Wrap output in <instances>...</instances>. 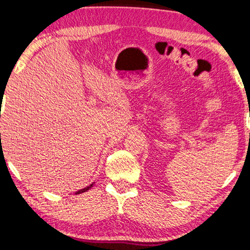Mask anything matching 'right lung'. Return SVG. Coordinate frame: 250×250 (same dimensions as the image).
Masks as SVG:
<instances>
[{
  "mask_svg": "<svg viewBox=\"0 0 250 250\" xmlns=\"http://www.w3.org/2000/svg\"><path fill=\"white\" fill-rule=\"evenodd\" d=\"M92 185H94V184H91V185H89V186H86V188H82V190L77 191V192H76V194H78V193H83V192H85V191H87V190H89V188H92Z\"/></svg>",
  "mask_w": 250,
  "mask_h": 250,
  "instance_id": "obj_1",
  "label": "right lung"
}]
</instances>
